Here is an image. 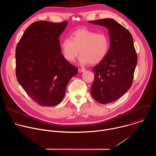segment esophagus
I'll list each match as a JSON object with an SVG mask.
<instances>
[{
  "mask_svg": "<svg viewBox=\"0 0 156 156\" xmlns=\"http://www.w3.org/2000/svg\"><path fill=\"white\" fill-rule=\"evenodd\" d=\"M84 71H85V70L83 69H78L79 73H81V72H84Z\"/></svg>",
  "mask_w": 156,
  "mask_h": 156,
  "instance_id": "1",
  "label": "esophagus"
}]
</instances>
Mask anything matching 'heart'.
<instances>
[{
  "instance_id": "heart-1",
  "label": "heart",
  "mask_w": 156,
  "mask_h": 156,
  "mask_svg": "<svg viewBox=\"0 0 156 156\" xmlns=\"http://www.w3.org/2000/svg\"><path fill=\"white\" fill-rule=\"evenodd\" d=\"M64 58L72 62L80 52V62L97 64L104 59L110 48L108 36L104 33H98L87 28H81L72 32L70 37H65L60 44Z\"/></svg>"
}]
</instances>
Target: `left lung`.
Listing matches in <instances>:
<instances>
[{"label": "left lung", "mask_w": 156, "mask_h": 156, "mask_svg": "<svg viewBox=\"0 0 156 156\" xmlns=\"http://www.w3.org/2000/svg\"><path fill=\"white\" fill-rule=\"evenodd\" d=\"M89 22L108 30L109 51L93 69L94 80L91 88L93 98L105 104L119 99L131 86L137 54L131 33L116 21L106 18Z\"/></svg>", "instance_id": "8db88e82"}]
</instances>
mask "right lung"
Masks as SVG:
<instances>
[{
    "mask_svg": "<svg viewBox=\"0 0 156 156\" xmlns=\"http://www.w3.org/2000/svg\"><path fill=\"white\" fill-rule=\"evenodd\" d=\"M67 25L39 21L25 30L16 47V76L27 94L41 106L52 107L63 98L78 69L61 52L59 36Z\"/></svg>",
    "mask_w": 156,
    "mask_h": 156,
    "instance_id": "add662e5",
    "label": "right lung"
}]
</instances>
